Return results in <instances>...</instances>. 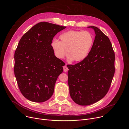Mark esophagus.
<instances>
[{
    "mask_svg": "<svg viewBox=\"0 0 129 129\" xmlns=\"http://www.w3.org/2000/svg\"><path fill=\"white\" fill-rule=\"evenodd\" d=\"M63 69H64V72H66V71H67L68 70V68H67V67L66 65L63 67Z\"/></svg>",
    "mask_w": 129,
    "mask_h": 129,
    "instance_id": "esophagus-1",
    "label": "esophagus"
}]
</instances>
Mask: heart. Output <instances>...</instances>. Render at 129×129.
<instances>
[{"mask_svg": "<svg viewBox=\"0 0 129 129\" xmlns=\"http://www.w3.org/2000/svg\"><path fill=\"white\" fill-rule=\"evenodd\" d=\"M60 41L53 40L51 43L54 56L62 59L67 54L69 61L80 62L85 60L93 44V37L88 31L69 30L59 36Z\"/></svg>", "mask_w": 129, "mask_h": 129, "instance_id": "b5f03b06", "label": "heart"}]
</instances>
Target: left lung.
Masks as SVG:
<instances>
[{"label": "left lung", "instance_id": "1", "mask_svg": "<svg viewBox=\"0 0 129 129\" xmlns=\"http://www.w3.org/2000/svg\"><path fill=\"white\" fill-rule=\"evenodd\" d=\"M94 30L93 44L86 58L74 65H68L70 95L81 106L93 104L107 93L115 72V54L109 38L99 28Z\"/></svg>", "mask_w": 129, "mask_h": 129}]
</instances>
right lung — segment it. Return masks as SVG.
Returning <instances> with one entry per match:
<instances>
[{"label": "right lung", "instance_id": "1", "mask_svg": "<svg viewBox=\"0 0 129 129\" xmlns=\"http://www.w3.org/2000/svg\"><path fill=\"white\" fill-rule=\"evenodd\" d=\"M66 27L41 22L19 41L14 55V73L21 93L28 100L42 103L52 95L65 64L54 56L51 43L54 36Z\"/></svg>", "mask_w": 129, "mask_h": 129}]
</instances>
